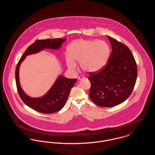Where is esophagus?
Instances as JSON below:
<instances>
[{
	"label": "esophagus",
	"mask_w": 155,
	"mask_h": 155,
	"mask_svg": "<svg viewBox=\"0 0 155 155\" xmlns=\"http://www.w3.org/2000/svg\"><path fill=\"white\" fill-rule=\"evenodd\" d=\"M84 78H85V77H84V75H80V76H79V77H78V80H81L84 79Z\"/></svg>",
	"instance_id": "obj_1"
}]
</instances>
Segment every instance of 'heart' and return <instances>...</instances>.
<instances>
[{
	"mask_svg": "<svg viewBox=\"0 0 155 155\" xmlns=\"http://www.w3.org/2000/svg\"><path fill=\"white\" fill-rule=\"evenodd\" d=\"M66 63L70 69L76 67L75 61H80L82 70L88 73L96 72L106 66L111 53L109 44L102 40L78 39L70 45Z\"/></svg>",
	"mask_w": 155,
	"mask_h": 155,
	"instance_id": "1",
	"label": "heart"
}]
</instances>
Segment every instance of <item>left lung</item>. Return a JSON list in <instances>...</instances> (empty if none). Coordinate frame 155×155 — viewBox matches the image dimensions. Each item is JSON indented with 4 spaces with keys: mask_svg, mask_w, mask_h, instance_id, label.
<instances>
[{
    "mask_svg": "<svg viewBox=\"0 0 155 155\" xmlns=\"http://www.w3.org/2000/svg\"><path fill=\"white\" fill-rule=\"evenodd\" d=\"M112 52L106 65L97 73H89L91 86L89 96L96 105L110 107L130 96L137 77L133 54L125 45L107 36Z\"/></svg>",
    "mask_w": 155,
    "mask_h": 155,
    "instance_id": "left-lung-1",
    "label": "left lung"
}]
</instances>
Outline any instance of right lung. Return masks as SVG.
<instances>
[{
	"mask_svg": "<svg viewBox=\"0 0 155 155\" xmlns=\"http://www.w3.org/2000/svg\"><path fill=\"white\" fill-rule=\"evenodd\" d=\"M66 39V38H56L37 40L26 49L17 64L15 74L18 94L25 104L38 112L51 114L61 110L66 102L70 91L76 82L77 79L67 78L65 77L60 75L51 88L44 96L39 97H31L24 92L20 85L19 81L20 66L27 56L37 53L44 49H59Z\"/></svg>",
	"mask_w": 155,
	"mask_h": 155,
	"instance_id": "1",
	"label": "right lung"
}]
</instances>
